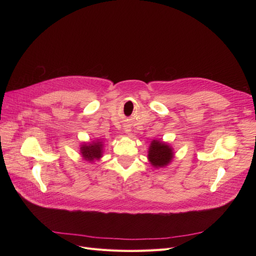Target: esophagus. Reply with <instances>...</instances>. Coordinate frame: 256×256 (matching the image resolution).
I'll use <instances>...</instances> for the list:
<instances>
[{
    "label": "esophagus",
    "mask_w": 256,
    "mask_h": 256,
    "mask_svg": "<svg viewBox=\"0 0 256 256\" xmlns=\"http://www.w3.org/2000/svg\"><path fill=\"white\" fill-rule=\"evenodd\" d=\"M125 132H126V134H129V132H130V129H129V128H125Z\"/></svg>",
    "instance_id": "1"
}]
</instances>
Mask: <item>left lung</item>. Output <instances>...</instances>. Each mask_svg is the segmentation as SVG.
<instances>
[{
    "label": "left lung",
    "mask_w": 256,
    "mask_h": 256,
    "mask_svg": "<svg viewBox=\"0 0 256 256\" xmlns=\"http://www.w3.org/2000/svg\"><path fill=\"white\" fill-rule=\"evenodd\" d=\"M174 157L173 148L160 140H154L148 150V160L154 168L166 166Z\"/></svg>",
    "instance_id": "obj_1"
}]
</instances>
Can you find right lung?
I'll return each mask as SVG.
<instances>
[{"instance_id":"add662e5","label":"right lung","mask_w":256,"mask_h":256,"mask_svg":"<svg viewBox=\"0 0 256 256\" xmlns=\"http://www.w3.org/2000/svg\"><path fill=\"white\" fill-rule=\"evenodd\" d=\"M102 148H104L102 142L96 141L92 143L82 144L80 147V152H81L82 157L85 160L92 162L94 160H99L102 157Z\"/></svg>"}]
</instances>
